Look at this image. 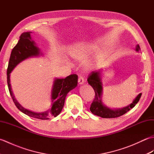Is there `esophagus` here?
<instances>
[{"label": "esophagus", "instance_id": "1", "mask_svg": "<svg viewBox=\"0 0 154 154\" xmlns=\"http://www.w3.org/2000/svg\"><path fill=\"white\" fill-rule=\"evenodd\" d=\"M84 82H85L84 78L82 76H80L79 77V79H78V83H79V85H82L84 83Z\"/></svg>", "mask_w": 154, "mask_h": 154}]
</instances>
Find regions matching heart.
<instances>
[{
  "label": "heart",
  "mask_w": 154,
  "mask_h": 154,
  "mask_svg": "<svg viewBox=\"0 0 154 154\" xmlns=\"http://www.w3.org/2000/svg\"><path fill=\"white\" fill-rule=\"evenodd\" d=\"M84 51L82 48H74L70 51V54L75 59H81L83 57Z\"/></svg>",
  "instance_id": "obj_1"
}]
</instances>
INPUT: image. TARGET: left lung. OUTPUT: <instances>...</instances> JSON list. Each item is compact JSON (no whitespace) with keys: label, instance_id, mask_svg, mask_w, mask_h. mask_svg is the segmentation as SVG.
Instances as JSON below:
<instances>
[{"label":"left lung","instance_id":"8db88e82","mask_svg":"<svg viewBox=\"0 0 154 154\" xmlns=\"http://www.w3.org/2000/svg\"><path fill=\"white\" fill-rule=\"evenodd\" d=\"M140 50L139 45H137L136 51H138ZM88 83L93 88L95 93V97L91 104L90 107V110L94 115L99 116L105 119H112V118H117L123 115L126 113L128 111L134 107L136 104L138 103V101L142 96V93H140L137 96L133 102L129 104L128 106L124 107L123 109H111L110 108L104 105L102 102L103 94V83L101 81L100 72V71H93L90 73L88 77Z\"/></svg>","mask_w":154,"mask_h":154}]
</instances>
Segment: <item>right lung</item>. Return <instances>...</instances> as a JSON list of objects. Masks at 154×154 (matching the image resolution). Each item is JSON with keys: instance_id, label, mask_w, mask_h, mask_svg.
Returning a JSON list of instances; mask_svg holds the SVG:
<instances>
[{"instance_id": "obj_1", "label": "right lung", "mask_w": 154, "mask_h": 154, "mask_svg": "<svg viewBox=\"0 0 154 154\" xmlns=\"http://www.w3.org/2000/svg\"><path fill=\"white\" fill-rule=\"evenodd\" d=\"M31 33L24 32L20 36L17 44L12 49L7 69V83L8 90L12 99L16 107L26 115L40 120H48L51 117H56L61 112L64 106L65 97L67 93L77 85L78 76L76 74L70 75L65 79H55L51 90V106L48 110L44 112H34L24 109L16 99L11 89L10 73L14 67L26 59L31 57H37L42 55L40 50L38 48L34 41L32 40Z\"/></svg>"}]
</instances>
